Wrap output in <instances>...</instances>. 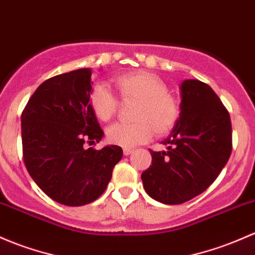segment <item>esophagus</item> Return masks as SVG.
Wrapping results in <instances>:
<instances>
[{"label":"esophagus","mask_w":255,"mask_h":255,"mask_svg":"<svg viewBox=\"0 0 255 255\" xmlns=\"http://www.w3.org/2000/svg\"><path fill=\"white\" fill-rule=\"evenodd\" d=\"M133 152V149H129V148H125L123 149V154L126 155V156H128V155H130Z\"/></svg>","instance_id":"1"}]
</instances>
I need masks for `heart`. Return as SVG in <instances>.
Segmentation results:
<instances>
[{"label": "heart", "mask_w": 255, "mask_h": 255, "mask_svg": "<svg viewBox=\"0 0 255 255\" xmlns=\"http://www.w3.org/2000/svg\"><path fill=\"white\" fill-rule=\"evenodd\" d=\"M123 101H138L134 111L136 122L115 123L106 130L107 140L114 145L132 148L145 143L152 134L163 135L175 127L179 116L178 103L161 78L149 72H130L112 79ZM94 115L101 122H109L116 115L119 101L104 84L96 85L89 96Z\"/></svg>", "instance_id": "1"}]
</instances>
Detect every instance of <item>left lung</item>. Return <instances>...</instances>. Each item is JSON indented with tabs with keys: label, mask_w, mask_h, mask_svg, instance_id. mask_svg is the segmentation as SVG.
I'll return each instance as SVG.
<instances>
[{
	"label": "left lung",
	"mask_w": 255,
	"mask_h": 255,
	"mask_svg": "<svg viewBox=\"0 0 255 255\" xmlns=\"http://www.w3.org/2000/svg\"><path fill=\"white\" fill-rule=\"evenodd\" d=\"M181 112L171 134L162 141L166 151H152L151 165L141 173L144 189L163 204H182L218 178L232 151L229 111L205 83H181Z\"/></svg>",
	"instance_id": "1"
}]
</instances>
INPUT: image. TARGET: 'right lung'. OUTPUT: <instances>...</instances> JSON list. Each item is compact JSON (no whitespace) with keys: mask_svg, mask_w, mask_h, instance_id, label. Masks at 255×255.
<instances>
[{"mask_svg":"<svg viewBox=\"0 0 255 255\" xmlns=\"http://www.w3.org/2000/svg\"><path fill=\"white\" fill-rule=\"evenodd\" d=\"M92 69L45 80L21 114L23 159L34 182L55 202L89 204L105 192L122 148L95 150L104 132L89 104Z\"/></svg>","mask_w":255,"mask_h":255,"instance_id":"1","label":"right lung"}]
</instances>
